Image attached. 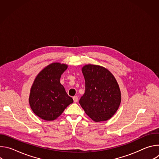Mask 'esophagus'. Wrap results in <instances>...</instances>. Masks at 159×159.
Masks as SVG:
<instances>
[{
	"instance_id": "34e87169",
	"label": "esophagus",
	"mask_w": 159,
	"mask_h": 159,
	"mask_svg": "<svg viewBox=\"0 0 159 159\" xmlns=\"http://www.w3.org/2000/svg\"><path fill=\"white\" fill-rule=\"evenodd\" d=\"M73 99H74V102H77L78 101V97L77 96H74V97H73Z\"/></svg>"
}]
</instances>
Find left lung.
<instances>
[{
	"instance_id": "left-lung-1",
	"label": "left lung",
	"mask_w": 159,
	"mask_h": 159,
	"mask_svg": "<svg viewBox=\"0 0 159 159\" xmlns=\"http://www.w3.org/2000/svg\"><path fill=\"white\" fill-rule=\"evenodd\" d=\"M85 91L79 104L86 114L96 122L110 119L121 102V92L115 77L105 68L87 65L82 69Z\"/></svg>"
}]
</instances>
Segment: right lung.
Instances as JSON below:
<instances>
[{"label": "right lung", "mask_w": 159, "mask_h": 159, "mask_svg": "<svg viewBox=\"0 0 159 159\" xmlns=\"http://www.w3.org/2000/svg\"><path fill=\"white\" fill-rule=\"evenodd\" d=\"M66 69L65 64L52 63L42 70L34 81L30 104L34 114L44 120H55L74 102L60 82L61 75Z\"/></svg>", "instance_id": "1"}]
</instances>
